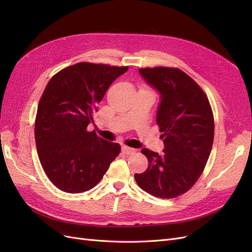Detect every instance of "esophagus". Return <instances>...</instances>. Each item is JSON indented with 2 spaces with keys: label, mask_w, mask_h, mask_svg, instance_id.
<instances>
[{
  "label": "esophagus",
  "mask_w": 252,
  "mask_h": 252,
  "mask_svg": "<svg viewBox=\"0 0 252 252\" xmlns=\"http://www.w3.org/2000/svg\"><path fill=\"white\" fill-rule=\"evenodd\" d=\"M122 151H123V154H125L127 156H130V155L134 154L135 149L130 148V147H127V146H123V147H122Z\"/></svg>",
  "instance_id": "34e87169"
}]
</instances>
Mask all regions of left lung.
<instances>
[{
  "label": "left lung",
  "mask_w": 252,
  "mask_h": 252,
  "mask_svg": "<svg viewBox=\"0 0 252 252\" xmlns=\"http://www.w3.org/2000/svg\"><path fill=\"white\" fill-rule=\"evenodd\" d=\"M139 72L161 95L157 123L164 150L158 155L143 148L149 165L134 179L151 195L172 199L195 184L208 161L215 134L211 106L203 89L179 68H140Z\"/></svg>",
  "instance_id": "8db88e82"
}]
</instances>
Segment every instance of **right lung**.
I'll list each match as a JSON object with an SVG mask.
<instances>
[{
  "mask_svg": "<svg viewBox=\"0 0 252 252\" xmlns=\"http://www.w3.org/2000/svg\"><path fill=\"white\" fill-rule=\"evenodd\" d=\"M128 67L78 63L48 82L34 125L37 156L48 179L68 193L94 188L108 170L121 146L87 131L94 113L112 82Z\"/></svg>",
  "mask_w": 252,
  "mask_h": 252,
  "instance_id": "1",
  "label": "right lung"
}]
</instances>
